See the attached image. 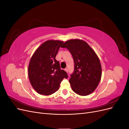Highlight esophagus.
<instances>
[{"mask_svg":"<svg viewBox=\"0 0 129 129\" xmlns=\"http://www.w3.org/2000/svg\"><path fill=\"white\" fill-rule=\"evenodd\" d=\"M64 70H65V71H66V72L68 73V69H67V68H66Z\"/></svg>","mask_w":129,"mask_h":129,"instance_id":"34e87169","label":"esophagus"}]
</instances>
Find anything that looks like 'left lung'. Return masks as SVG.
I'll list each match as a JSON object with an SVG mask.
<instances>
[{
    "label": "left lung",
    "mask_w": 129,
    "mask_h": 129,
    "mask_svg": "<svg viewBox=\"0 0 129 129\" xmlns=\"http://www.w3.org/2000/svg\"><path fill=\"white\" fill-rule=\"evenodd\" d=\"M62 47L67 48L73 57L74 71L69 80L73 91L81 96L90 94L98 86L102 76L99 57L82 40H68Z\"/></svg>",
    "instance_id": "1"
}]
</instances>
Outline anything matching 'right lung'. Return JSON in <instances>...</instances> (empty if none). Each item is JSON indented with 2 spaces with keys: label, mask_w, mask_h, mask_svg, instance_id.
I'll use <instances>...</instances> for the list:
<instances>
[{
  "label": "right lung",
  "mask_w": 129,
  "mask_h": 129,
  "mask_svg": "<svg viewBox=\"0 0 129 129\" xmlns=\"http://www.w3.org/2000/svg\"><path fill=\"white\" fill-rule=\"evenodd\" d=\"M63 42L48 40L40 45L30 58L28 77L31 85L38 93L50 95L60 87L61 82L68 78L67 74L61 69L55 57Z\"/></svg>",
  "instance_id": "add662e5"
}]
</instances>
